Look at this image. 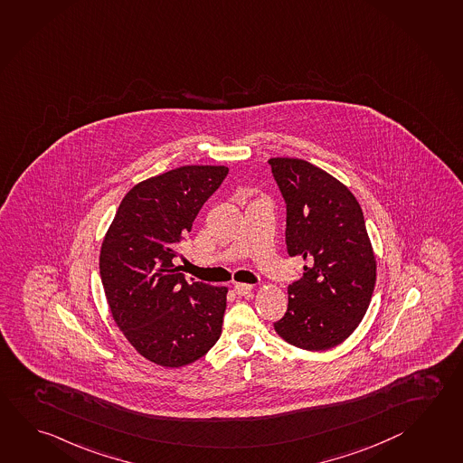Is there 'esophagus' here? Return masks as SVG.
Wrapping results in <instances>:
<instances>
[{"label": "esophagus", "mask_w": 463, "mask_h": 463, "mask_svg": "<svg viewBox=\"0 0 463 463\" xmlns=\"http://www.w3.org/2000/svg\"><path fill=\"white\" fill-rule=\"evenodd\" d=\"M233 290H235L236 295L244 297V295L251 294L252 286H250V284H235Z\"/></svg>", "instance_id": "1"}]
</instances>
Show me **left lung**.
<instances>
[{
    "label": "left lung",
    "mask_w": 463,
    "mask_h": 463,
    "mask_svg": "<svg viewBox=\"0 0 463 463\" xmlns=\"http://www.w3.org/2000/svg\"><path fill=\"white\" fill-rule=\"evenodd\" d=\"M286 201L288 256H302L279 336L307 351L341 345L359 326L373 294L377 266L359 202L336 177L297 158H270Z\"/></svg>",
    "instance_id": "obj_1"
}]
</instances>
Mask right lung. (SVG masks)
Instances as JSON below:
<instances>
[{"mask_svg": "<svg viewBox=\"0 0 463 463\" xmlns=\"http://www.w3.org/2000/svg\"><path fill=\"white\" fill-rule=\"evenodd\" d=\"M227 166H181L134 185L102 241L99 272L112 318L145 359L183 367L222 335L227 287L185 282L177 246Z\"/></svg>", "mask_w": 463, "mask_h": 463, "instance_id": "obj_1", "label": "right lung"}]
</instances>
